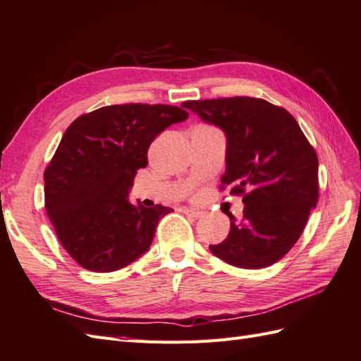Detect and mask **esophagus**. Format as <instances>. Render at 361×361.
<instances>
[{
	"instance_id": "34e87169",
	"label": "esophagus",
	"mask_w": 361,
	"mask_h": 361,
	"mask_svg": "<svg viewBox=\"0 0 361 361\" xmlns=\"http://www.w3.org/2000/svg\"><path fill=\"white\" fill-rule=\"evenodd\" d=\"M184 214H186L190 218H195V219L202 216V212L201 210H195V209H184Z\"/></svg>"
}]
</instances>
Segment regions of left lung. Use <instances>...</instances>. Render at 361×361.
Returning a JSON list of instances; mask_svg holds the SVG:
<instances>
[{"label": "left lung", "mask_w": 361, "mask_h": 361, "mask_svg": "<svg viewBox=\"0 0 361 361\" xmlns=\"http://www.w3.org/2000/svg\"><path fill=\"white\" fill-rule=\"evenodd\" d=\"M204 122L227 135L219 189L241 195L244 218H230L228 236L210 252L238 269H264L298 243L319 200V160L295 118L257 97L188 100Z\"/></svg>", "instance_id": "1"}]
</instances>
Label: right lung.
Wrapping results in <instances>:
<instances>
[{
  "label": "right lung",
  "instance_id": "add662e5",
  "mask_svg": "<svg viewBox=\"0 0 361 361\" xmlns=\"http://www.w3.org/2000/svg\"><path fill=\"white\" fill-rule=\"evenodd\" d=\"M181 106L125 104L79 116L44 171L45 209L62 247L96 273L123 269L149 250L159 221L172 212L128 201L154 138L188 118Z\"/></svg>",
  "mask_w": 361,
  "mask_h": 361
}]
</instances>
